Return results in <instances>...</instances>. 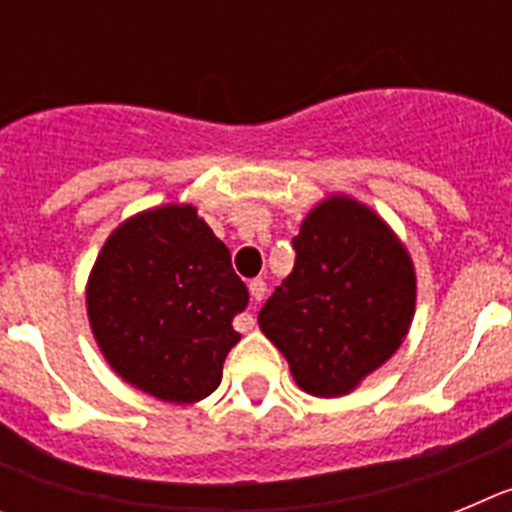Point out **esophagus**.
Segmentation results:
<instances>
[{
    "instance_id": "1",
    "label": "esophagus",
    "mask_w": 512,
    "mask_h": 512,
    "mask_svg": "<svg viewBox=\"0 0 512 512\" xmlns=\"http://www.w3.org/2000/svg\"><path fill=\"white\" fill-rule=\"evenodd\" d=\"M248 292H251V300L253 302H261L266 295V282L264 279H253L251 284H248ZM238 330H251L253 325H256V320H253L251 312H243V315H238Z\"/></svg>"
}]
</instances>
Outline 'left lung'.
Listing matches in <instances>:
<instances>
[{"label":"left lung","mask_w":512,"mask_h":512,"mask_svg":"<svg viewBox=\"0 0 512 512\" xmlns=\"http://www.w3.org/2000/svg\"><path fill=\"white\" fill-rule=\"evenodd\" d=\"M295 269L259 312L264 336L315 397H341L402 346L415 315L410 253L346 194L312 207L292 238Z\"/></svg>","instance_id":"obj_1"}]
</instances>
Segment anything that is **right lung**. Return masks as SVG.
<instances>
[{"mask_svg":"<svg viewBox=\"0 0 512 512\" xmlns=\"http://www.w3.org/2000/svg\"><path fill=\"white\" fill-rule=\"evenodd\" d=\"M248 289L192 205H164L112 230L87 284V315L107 364L166 402L205 400L241 341Z\"/></svg>","mask_w":512,"mask_h":512,"instance_id":"add662e5","label":"right lung"}]
</instances>
